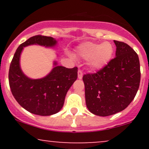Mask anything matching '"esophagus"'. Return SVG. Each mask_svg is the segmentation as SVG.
<instances>
[{
    "label": "esophagus",
    "mask_w": 149,
    "mask_h": 149,
    "mask_svg": "<svg viewBox=\"0 0 149 149\" xmlns=\"http://www.w3.org/2000/svg\"><path fill=\"white\" fill-rule=\"evenodd\" d=\"M83 72H82L81 70H78V79H82V78H83Z\"/></svg>",
    "instance_id": "esophagus-1"
}]
</instances>
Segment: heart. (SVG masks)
<instances>
[{"label":"heart","instance_id":"heart-1","mask_svg":"<svg viewBox=\"0 0 149 149\" xmlns=\"http://www.w3.org/2000/svg\"><path fill=\"white\" fill-rule=\"evenodd\" d=\"M113 52V45L109 42L102 44L87 42L78 47L79 55L83 59H88L90 66L95 70L104 68L111 59Z\"/></svg>","mask_w":149,"mask_h":149}]
</instances>
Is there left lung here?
<instances>
[{"instance_id":"left-lung-1","label":"left lung","mask_w":149,"mask_h":149,"mask_svg":"<svg viewBox=\"0 0 149 149\" xmlns=\"http://www.w3.org/2000/svg\"><path fill=\"white\" fill-rule=\"evenodd\" d=\"M116 57L95 73L83 77L88 110L100 116L122 111L134 100L141 72L138 54L123 42L113 40Z\"/></svg>"}]
</instances>
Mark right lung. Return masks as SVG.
Wrapping results in <instances>:
<instances>
[{"mask_svg": "<svg viewBox=\"0 0 149 149\" xmlns=\"http://www.w3.org/2000/svg\"><path fill=\"white\" fill-rule=\"evenodd\" d=\"M57 43L52 37L38 35L30 38L19 46L10 64L8 78L12 94L21 107L36 115L51 116L61 110L68 90L77 79L78 68L67 69L54 61L49 74L40 79H31L22 72L20 55L28 45L53 47Z\"/></svg>", "mask_w": 149, "mask_h": 149, "instance_id": "obj_1", "label": "right lung"}]
</instances>
